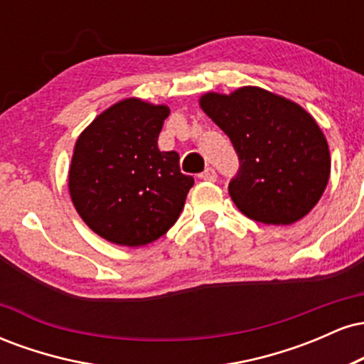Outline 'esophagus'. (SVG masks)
<instances>
[{"label": "esophagus", "instance_id": "1", "mask_svg": "<svg viewBox=\"0 0 364 364\" xmlns=\"http://www.w3.org/2000/svg\"><path fill=\"white\" fill-rule=\"evenodd\" d=\"M200 179H203V181H210V183H214L215 179H217L215 171L212 169V168H207L205 171H203L202 174H200Z\"/></svg>", "mask_w": 364, "mask_h": 364}]
</instances>
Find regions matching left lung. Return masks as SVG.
Segmentation results:
<instances>
[{
	"instance_id": "left-lung-1",
	"label": "left lung",
	"mask_w": 364,
	"mask_h": 364,
	"mask_svg": "<svg viewBox=\"0 0 364 364\" xmlns=\"http://www.w3.org/2000/svg\"><path fill=\"white\" fill-rule=\"evenodd\" d=\"M198 104L235 145L240 171L229 195L246 217L289 225L318 203L330 178V152L310 112L253 85L207 92Z\"/></svg>"
}]
</instances>
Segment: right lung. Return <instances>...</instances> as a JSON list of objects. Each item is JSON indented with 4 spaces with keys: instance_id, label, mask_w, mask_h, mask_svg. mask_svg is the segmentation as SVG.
Instances as JSON below:
<instances>
[{
    "instance_id": "obj_1",
    "label": "right lung",
    "mask_w": 364,
    "mask_h": 364,
    "mask_svg": "<svg viewBox=\"0 0 364 364\" xmlns=\"http://www.w3.org/2000/svg\"><path fill=\"white\" fill-rule=\"evenodd\" d=\"M166 104L128 97L112 104L78 135L68 190L78 215L109 243L144 246L169 231L195 179L178 152H161Z\"/></svg>"
}]
</instances>
